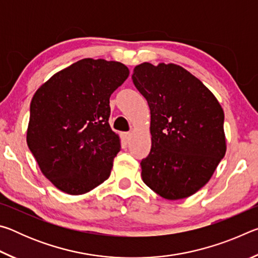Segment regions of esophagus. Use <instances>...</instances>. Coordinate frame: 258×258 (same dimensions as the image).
<instances>
[{"instance_id":"obj_1","label":"esophagus","mask_w":258,"mask_h":258,"mask_svg":"<svg viewBox=\"0 0 258 258\" xmlns=\"http://www.w3.org/2000/svg\"><path fill=\"white\" fill-rule=\"evenodd\" d=\"M121 138H123L124 141L127 143V142H130L131 138H132V133H131V132H125V133L121 134Z\"/></svg>"}]
</instances>
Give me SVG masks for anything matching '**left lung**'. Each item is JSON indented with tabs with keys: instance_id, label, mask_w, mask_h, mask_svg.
I'll return each instance as SVG.
<instances>
[{
	"instance_id": "1",
	"label": "left lung",
	"mask_w": 258,
	"mask_h": 258,
	"mask_svg": "<svg viewBox=\"0 0 258 258\" xmlns=\"http://www.w3.org/2000/svg\"><path fill=\"white\" fill-rule=\"evenodd\" d=\"M133 83L149 104L151 150L142 180L168 200L190 197L206 184L226 151L224 112L214 94L174 63L134 68Z\"/></svg>"
}]
</instances>
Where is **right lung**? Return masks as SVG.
<instances>
[{
  "label": "right lung",
  "instance_id": "add662e5",
  "mask_svg": "<svg viewBox=\"0 0 258 258\" xmlns=\"http://www.w3.org/2000/svg\"><path fill=\"white\" fill-rule=\"evenodd\" d=\"M128 74L117 61L82 59L54 74L34 94L27 145L59 190L83 195L110 176L120 141L108 123L109 98Z\"/></svg>",
  "mask_w": 258,
  "mask_h": 258
}]
</instances>
